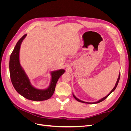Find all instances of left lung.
I'll list each match as a JSON object with an SVG mask.
<instances>
[{
	"label": "left lung",
	"mask_w": 131,
	"mask_h": 131,
	"mask_svg": "<svg viewBox=\"0 0 131 131\" xmlns=\"http://www.w3.org/2000/svg\"><path fill=\"white\" fill-rule=\"evenodd\" d=\"M120 73H119V75H118V79H117V81H116V84H115V87L113 89V90L110 91V92L107 95V96H106L105 97H103V98H102V99H101L100 100H99V101H97V102H84V101H81V100H79V99H78L76 96H75V95L74 94H73V97H74V98L75 99V100H76L77 101H78V102H81V103H88V104H96V103H100V102H102V101H103L104 100H105V99L108 97L109 95L112 93L113 91L116 89V87H117V85H118V81H119V80H120Z\"/></svg>",
	"instance_id": "8db88e82"
}]
</instances>
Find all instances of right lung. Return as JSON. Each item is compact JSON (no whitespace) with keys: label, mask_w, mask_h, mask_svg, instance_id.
<instances>
[{"label":"right lung","mask_w":131,"mask_h":131,"mask_svg":"<svg viewBox=\"0 0 131 131\" xmlns=\"http://www.w3.org/2000/svg\"><path fill=\"white\" fill-rule=\"evenodd\" d=\"M27 34L19 39L11 53L9 62L10 78L15 89L21 96L29 100L41 101L49 100L53 95L59 78L64 73V69L51 72L50 85L46 89H38L31 84L30 80L19 62V50L21 45Z\"/></svg>","instance_id":"1"}]
</instances>
